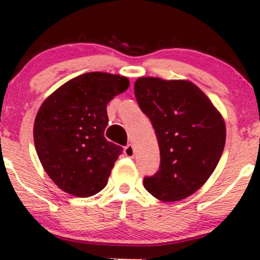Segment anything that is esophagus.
Masks as SVG:
<instances>
[{
	"instance_id": "obj_1",
	"label": "esophagus",
	"mask_w": 260,
	"mask_h": 260,
	"mask_svg": "<svg viewBox=\"0 0 260 260\" xmlns=\"http://www.w3.org/2000/svg\"><path fill=\"white\" fill-rule=\"evenodd\" d=\"M124 154L127 157H129V158L135 157V148H133L132 145H127L124 147Z\"/></svg>"
}]
</instances>
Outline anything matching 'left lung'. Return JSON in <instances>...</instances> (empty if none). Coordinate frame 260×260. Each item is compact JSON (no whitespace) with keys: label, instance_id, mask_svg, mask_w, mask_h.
Masks as SVG:
<instances>
[{"label":"left lung","instance_id":"left-lung-1","mask_svg":"<svg viewBox=\"0 0 260 260\" xmlns=\"http://www.w3.org/2000/svg\"><path fill=\"white\" fill-rule=\"evenodd\" d=\"M135 95L159 147L158 171L143 186L162 201L198 191L214 172L225 146V124L211 101L191 81L140 78Z\"/></svg>","mask_w":260,"mask_h":260}]
</instances>
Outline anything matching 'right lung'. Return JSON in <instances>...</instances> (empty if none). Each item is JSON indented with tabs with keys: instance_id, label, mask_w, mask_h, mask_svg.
I'll return each mask as SVG.
<instances>
[{
	"instance_id": "right-lung-1",
	"label": "right lung",
	"mask_w": 260,
	"mask_h": 260,
	"mask_svg": "<svg viewBox=\"0 0 260 260\" xmlns=\"http://www.w3.org/2000/svg\"><path fill=\"white\" fill-rule=\"evenodd\" d=\"M129 80L108 73H86L69 80L43 103L34 142L49 177L65 192L89 198L106 187L120 146L104 137L107 104Z\"/></svg>"
}]
</instances>
